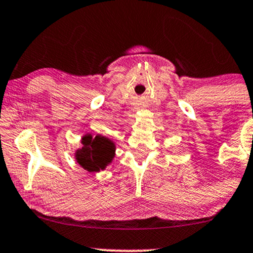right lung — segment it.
Listing matches in <instances>:
<instances>
[{
  "instance_id": "right-lung-1",
  "label": "right lung",
  "mask_w": 253,
  "mask_h": 253,
  "mask_svg": "<svg viewBox=\"0 0 253 253\" xmlns=\"http://www.w3.org/2000/svg\"><path fill=\"white\" fill-rule=\"evenodd\" d=\"M81 144L82 147L75 151V160L86 171L100 172L113 161L115 144L107 136L84 134Z\"/></svg>"
}]
</instances>
